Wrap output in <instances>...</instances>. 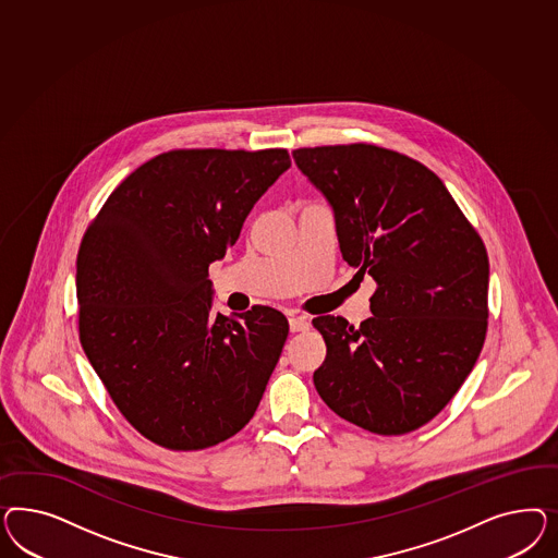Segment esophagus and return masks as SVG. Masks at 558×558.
<instances>
[{
  "label": "esophagus",
  "instance_id": "esophagus-1",
  "mask_svg": "<svg viewBox=\"0 0 558 558\" xmlns=\"http://www.w3.org/2000/svg\"><path fill=\"white\" fill-rule=\"evenodd\" d=\"M288 323H290V331H306L308 329V319L304 317V315H290V319H288Z\"/></svg>",
  "mask_w": 558,
  "mask_h": 558
}]
</instances>
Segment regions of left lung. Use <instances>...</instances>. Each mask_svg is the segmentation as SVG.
<instances>
[{
	"instance_id": "left-lung-1",
	"label": "left lung",
	"mask_w": 558,
	"mask_h": 558,
	"mask_svg": "<svg viewBox=\"0 0 558 558\" xmlns=\"http://www.w3.org/2000/svg\"><path fill=\"white\" fill-rule=\"evenodd\" d=\"M292 157L331 204L343 259L376 280L360 327L313 319L327 345L313 383L345 422L409 434L450 403L483 350L485 243L438 175L403 153L352 143Z\"/></svg>"
}]
</instances>
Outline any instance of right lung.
<instances>
[{
  "instance_id": "obj_1",
  "label": "right lung",
  "mask_w": 558,
  "mask_h": 558,
  "mask_svg": "<svg viewBox=\"0 0 558 558\" xmlns=\"http://www.w3.org/2000/svg\"><path fill=\"white\" fill-rule=\"evenodd\" d=\"M290 168L287 149H173L136 168L85 229L80 341L114 405L168 450H204L254 417L287 317L213 313L208 266Z\"/></svg>"
}]
</instances>
